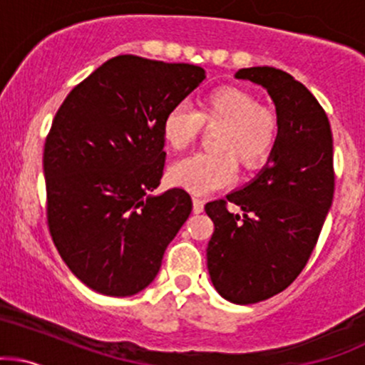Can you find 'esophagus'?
Segmentation results:
<instances>
[{"label":"esophagus","instance_id":"esophagus-1","mask_svg":"<svg viewBox=\"0 0 365 365\" xmlns=\"http://www.w3.org/2000/svg\"><path fill=\"white\" fill-rule=\"evenodd\" d=\"M192 210H194L195 215L202 213V211H204V201H202V199H199V197L192 199Z\"/></svg>","mask_w":365,"mask_h":365}]
</instances>
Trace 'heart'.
<instances>
[{
	"label": "heart",
	"mask_w": 365,
	"mask_h": 365,
	"mask_svg": "<svg viewBox=\"0 0 365 365\" xmlns=\"http://www.w3.org/2000/svg\"><path fill=\"white\" fill-rule=\"evenodd\" d=\"M204 126H220L215 154H194L176 161L168 170L175 187L195 195H206L234 182L235 158L242 166L255 168L274 150L280 121L274 107L258 103L251 91L239 86H218L207 91L192 110L176 103L164 114L161 131L166 145L185 150L201 135Z\"/></svg>",
	"instance_id": "1"
}]
</instances>
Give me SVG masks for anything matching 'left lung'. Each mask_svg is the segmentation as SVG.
Wrapping results in <instances>:
<instances>
[{"label": "left lung", "mask_w": 365, "mask_h": 365, "mask_svg": "<svg viewBox=\"0 0 365 365\" xmlns=\"http://www.w3.org/2000/svg\"><path fill=\"white\" fill-rule=\"evenodd\" d=\"M235 78L265 88L280 121L256 178L204 207L215 223L206 250L211 282L228 302L251 305L286 289L317 244L334 194L332 133L317 98L287 72L250 67ZM227 202L243 216L230 214Z\"/></svg>", "instance_id": "left-lung-1"}]
</instances>
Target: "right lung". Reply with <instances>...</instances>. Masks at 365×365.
<instances>
[{
	"label": "right lung",
	"instance_id": "right-lung-1",
	"mask_svg": "<svg viewBox=\"0 0 365 365\" xmlns=\"http://www.w3.org/2000/svg\"><path fill=\"white\" fill-rule=\"evenodd\" d=\"M206 78L192 63L119 55L72 88L43 152L46 218L60 256L106 296L137 294L155 279L192 199L163 176V118Z\"/></svg>",
	"mask_w": 365,
	"mask_h": 365
}]
</instances>
